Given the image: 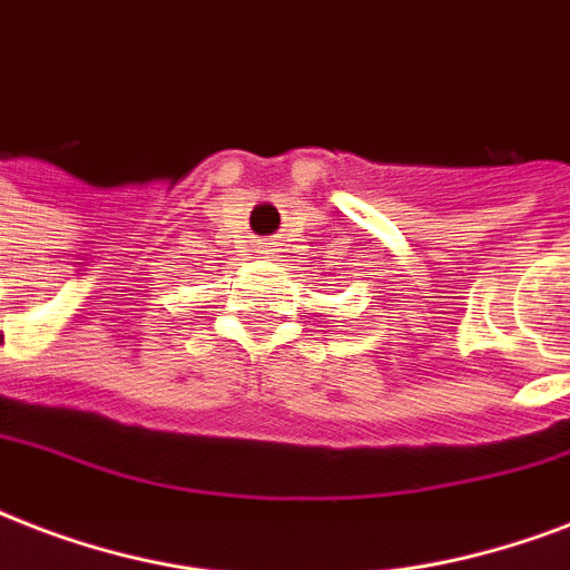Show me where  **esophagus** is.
Listing matches in <instances>:
<instances>
[{"label":"esophagus","mask_w":570,"mask_h":570,"mask_svg":"<svg viewBox=\"0 0 570 570\" xmlns=\"http://www.w3.org/2000/svg\"><path fill=\"white\" fill-rule=\"evenodd\" d=\"M276 253H279V240H262V246H258V255H264V258H273Z\"/></svg>","instance_id":"1"}]
</instances>
